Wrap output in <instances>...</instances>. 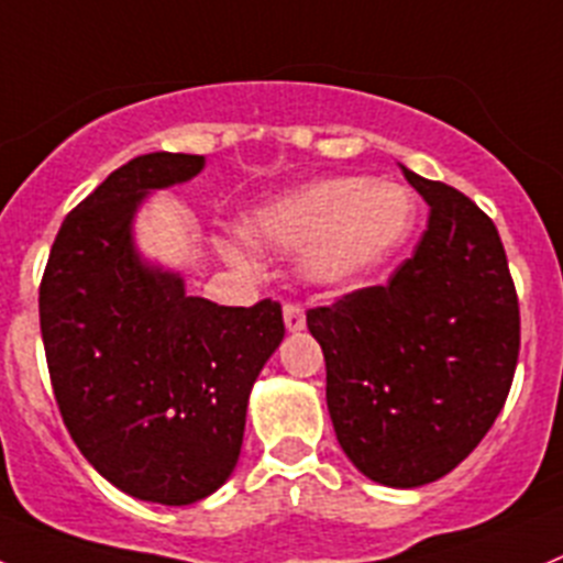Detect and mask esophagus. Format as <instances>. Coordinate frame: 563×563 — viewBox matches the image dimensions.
Masks as SVG:
<instances>
[{
    "mask_svg": "<svg viewBox=\"0 0 563 563\" xmlns=\"http://www.w3.org/2000/svg\"><path fill=\"white\" fill-rule=\"evenodd\" d=\"M285 325H287V331H292V334L303 331V325H307L303 307H298V303H285Z\"/></svg>",
    "mask_w": 563,
    "mask_h": 563,
    "instance_id": "34e87169",
    "label": "esophagus"
}]
</instances>
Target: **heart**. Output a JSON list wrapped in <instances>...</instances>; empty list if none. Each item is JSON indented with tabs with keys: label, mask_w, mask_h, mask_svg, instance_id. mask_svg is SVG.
I'll return each instance as SVG.
<instances>
[{
	"label": "heart",
	"mask_w": 563,
	"mask_h": 563,
	"mask_svg": "<svg viewBox=\"0 0 563 563\" xmlns=\"http://www.w3.org/2000/svg\"><path fill=\"white\" fill-rule=\"evenodd\" d=\"M415 221L411 196L389 181L362 176L318 179L245 221V234L267 249H303V271L320 285H345L387 260L406 240ZM229 262L243 265L234 249Z\"/></svg>",
	"instance_id": "heart-1"
}]
</instances>
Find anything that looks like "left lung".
Returning a JSON list of instances; mask_svg holds the SVG:
<instances>
[{"label": "left lung", "instance_id": "8db88e82", "mask_svg": "<svg viewBox=\"0 0 563 563\" xmlns=\"http://www.w3.org/2000/svg\"><path fill=\"white\" fill-rule=\"evenodd\" d=\"M431 207L387 285L307 312L325 404L358 473L415 489L451 473L500 415L519 356V303L495 223L456 187L404 168Z\"/></svg>", "mask_w": 563, "mask_h": 563}]
</instances>
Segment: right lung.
I'll list each match as a JSON object with an SVG mask.
<instances>
[{"instance_id": "right-lung-1", "label": "right lung", "mask_w": 563, "mask_h": 563, "mask_svg": "<svg viewBox=\"0 0 563 563\" xmlns=\"http://www.w3.org/2000/svg\"><path fill=\"white\" fill-rule=\"evenodd\" d=\"M201 168L198 154L154 152L112 170L63 221L37 296L68 433L112 486L163 506L232 475L251 387L285 340L271 298L218 307L135 251L143 198Z\"/></svg>"}]
</instances>
